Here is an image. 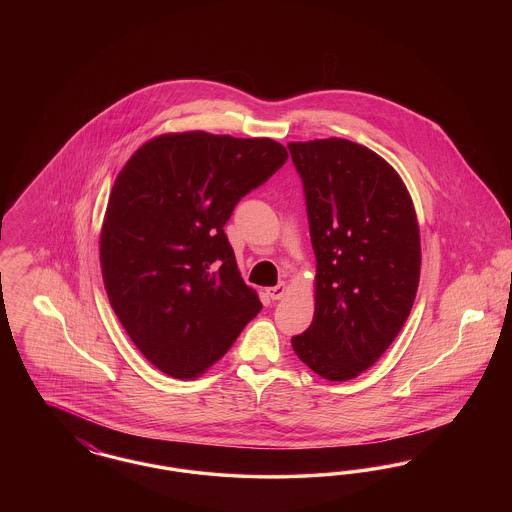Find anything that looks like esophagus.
<instances>
[{
    "label": "esophagus",
    "instance_id": "esophagus-1",
    "mask_svg": "<svg viewBox=\"0 0 512 512\" xmlns=\"http://www.w3.org/2000/svg\"><path fill=\"white\" fill-rule=\"evenodd\" d=\"M267 295L272 299V301H278V299H282L284 295H286V284H278V286H272V288H268Z\"/></svg>",
    "mask_w": 512,
    "mask_h": 512
}]
</instances>
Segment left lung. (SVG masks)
Listing matches in <instances>:
<instances>
[{
    "mask_svg": "<svg viewBox=\"0 0 512 512\" xmlns=\"http://www.w3.org/2000/svg\"><path fill=\"white\" fill-rule=\"evenodd\" d=\"M317 255V307L293 351L318 376L345 382L401 332L420 278L413 201L390 165L349 140L288 144Z\"/></svg>",
    "mask_w": 512,
    "mask_h": 512,
    "instance_id": "obj_1",
    "label": "left lung"
}]
</instances>
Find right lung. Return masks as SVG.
<instances>
[{
  "instance_id": "add662e5",
  "label": "right lung",
  "mask_w": 512,
  "mask_h": 512,
  "mask_svg": "<svg viewBox=\"0 0 512 512\" xmlns=\"http://www.w3.org/2000/svg\"><path fill=\"white\" fill-rule=\"evenodd\" d=\"M288 159L268 138L159 136L124 165L101 232L111 307L149 363L194 378L263 309L245 286L224 224Z\"/></svg>"
}]
</instances>
